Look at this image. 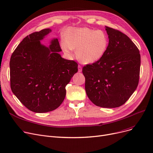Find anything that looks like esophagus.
I'll return each mask as SVG.
<instances>
[{"mask_svg":"<svg viewBox=\"0 0 153 153\" xmlns=\"http://www.w3.org/2000/svg\"><path fill=\"white\" fill-rule=\"evenodd\" d=\"M78 72H82V67H81V66H80V65L78 66Z\"/></svg>","mask_w":153,"mask_h":153,"instance_id":"obj_1","label":"esophagus"}]
</instances>
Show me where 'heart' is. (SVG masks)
Wrapping results in <instances>:
<instances>
[{
	"label": "heart",
	"instance_id": "1",
	"mask_svg": "<svg viewBox=\"0 0 153 153\" xmlns=\"http://www.w3.org/2000/svg\"><path fill=\"white\" fill-rule=\"evenodd\" d=\"M62 51L72 56L76 50L77 59L84 64H91L99 60L105 53L108 37L105 31L90 28H70L66 31L64 40L61 42Z\"/></svg>",
	"mask_w": 153,
	"mask_h": 153
}]
</instances>
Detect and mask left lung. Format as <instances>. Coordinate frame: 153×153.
<instances>
[{"label": "left lung", "instance_id": "obj_1", "mask_svg": "<svg viewBox=\"0 0 153 153\" xmlns=\"http://www.w3.org/2000/svg\"><path fill=\"white\" fill-rule=\"evenodd\" d=\"M109 43L98 61L82 68L85 89L95 105L121 106L129 99L139 82L141 57L134 43L122 32L106 27Z\"/></svg>", "mask_w": 153, "mask_h": 153}]
</instances>
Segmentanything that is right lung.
I'll use <instances>...</instances> for the list:
<instances>
[{
	"label": "right lung",
	"instance_id": "1",
	"mask_svg": "<svg viewBox=\"0 0 153 153\" xmlns=\"http://www.w3.org/2000/svg\"><path fill=\"white\" fill-rule=\"evenodd\" d=\"M51 31L46 28L27 36L10 61L12 91L24 106L36 113L60 106L66 96V86L78 71L76 62L61 58L57 38L51 40L49 48L40 43Z\"/></svg>",
	"mask_w": 153,
	"mask_h": 153
}]
</instances>
